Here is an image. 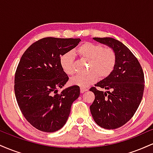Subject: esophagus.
<instances>
[{
	"label": "esophagus",
	"instance_id": "1",
	"mask_svg": "<svg viewBox=\"0 0 153 153\" xmlns=\"http://www.w3.org/2000/svg\"><path fill=\"white\" fill-rule=\"evenodd\" d=\"M88 89L87 88H84V87H80V92L81 93H84L85 92V91H87Z\"/></svg>",
	"mask_w": 153,
	"mask_h": 153
}]
</instances>
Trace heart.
Masks as SVG:
<instances>
[{
	"mask_svg": "<svg viewBox=\"0 0 153 153\" xmlns=\"http://www.w3.org/2000/svg\"><path fill=\"white\" fill-rule=\"evenodd\" d=\"M75 52L82 59L88 61V71L71 79L73 85L88 87L97 81L99 76L105 78L110 75L117 62V54L110 47H103L97 43L85 42L75 49ZM75 56L73 52H65L60 56L59 64L64 73L72 75L75 72Z\"/></svg>",
	"mask_w": 153,
	"mask_h": 153,
	"instance_id": "b5f03b06",
	"label": "heart"
}]
</instances>
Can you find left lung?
I'll use <instances>...</instances> for the list:
<instances>
[{
    "instance_id": "left-lung-1",
    "label": "left lung",
    "mask_w": 153,
    "mask_h": 153,
    "mask_svg": "<svg viewBox=\"0 0 153 153\" xmlns=\"http://www.w3.org/2000/svg\"><path fill=\"white\" fill-rule=\"evenodd\" d=\"M94 39L113 48L117 62L110 75L90 88L95 95L90 110L100 127L117 129L130 120L140 106L145 88L144 73L138 59L124 44L110 37Z\"/></svg>"
}]
</instances>
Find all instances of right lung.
<instances>
[{
  "instance_id": "1",
  "label": "right lung",
  "mask_w": 153,
  "mask_h": 153,
  "mask_svg": "<svg viewBox=\"0 0 153 153\" xmlns=\"http://www.w3.org/2000/svg\"><path fill=\"white\" fill-rule=\"evenodd\" d=\"M80 39L45 37L33 43L23 54L15 73L16 99L33 127L54 132L65 124L72 103L80 88L73 85L61 91L68 76L59 64L60 56L75 48Z\"/></svg>"
}]
</instances>
